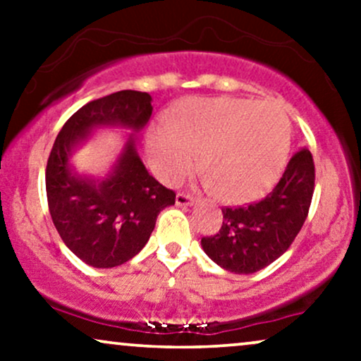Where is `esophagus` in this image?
Listing matches in <instances>:
<instances>
[{
  "mask_svg": "<svg viewBox=\"0 0 361 361\" xmlns=\"http://www.w3.org/2000/svg\"><path fill=\"white\" fill-rule=\"evenodd\" d=\"M193 204V197L186 193H178L176 195V205L178 207H186V205H192Z\"/></svg>",
  "mask_w": 361,
  "mask_h": 361,
  "instance_id": "obj_1",
  "label": "esophagus"
}]
</instances>
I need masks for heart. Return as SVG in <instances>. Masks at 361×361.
I'll return each instance as SVG.
<instances>
[{"mask_svg":"<svg viewBox=\"0 0 361 361\" xmlns=\"http://www.w3.org/2000/svg\"><path fill=\"white\" fill-rule=\"evenodd\" d=\"M290 120L271 102L243 98H190L171 120H159L147 134V156L161 180L176 183L200 164L207 185L233 204L270 192L290 152Z\"/></svg>","mask_w":361,"mask_h":361,"instance_id":"1","label":"heart"}]
</instances>
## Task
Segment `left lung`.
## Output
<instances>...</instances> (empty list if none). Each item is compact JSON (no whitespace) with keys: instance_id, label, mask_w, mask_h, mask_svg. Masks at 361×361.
<instances>
[{"instance_id":"obj_1","label":"left lung","mask_w":361,"mask_h":361,"mask_svg":"<svg viewBox=\"0 0 361 361\" xmlns=\"http://www.w3.org/2000/svg\"><path fill=\"white\" fill-rule=\"evenodd\" d=\"M314 159L300 149L288 161L271 193L247 207H226L217 234L202 238V247L227 271L250 275L280 258L307 219L314 193Z\"/></svg>"}]
</instances>
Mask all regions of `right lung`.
Returning <instances> with one entry per match:
<instances>
[{
  "label": "right lung",
  "mask_w": 361,
  "mask_h": 361,
  "mask_svg": "<svg viewBox=\"0 0 361 361\" xmlns=\"http://www.w3.org/2000/svg\"><path fill=\"white\" fill-rule=\"evenodd\" d=\"M151 94L123 90L86 103L54 142L45 169L49 212L57 233L78 258L93 268H114L146 246L163 209L176 193L147 173L128 135L110 173L85 176L71 166L73 151L102 127L139 132L152 114Z\"/></svg>",
  "instance_id": "1"
}]
</instances>
